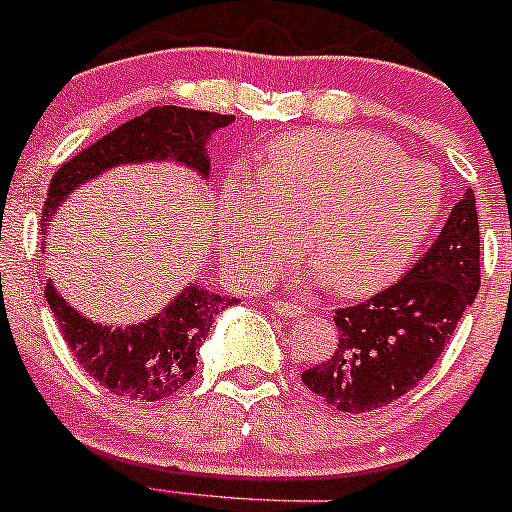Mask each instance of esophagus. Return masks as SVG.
<instances>
[{"label": "esophagus", "mask_w": 512, "mask_h": 512, "mask_svg": "<svg viewBox=\"0 0 512 512\" xmlns=\"http://www.w3.org/2000/svg\"><path fill=\"white\" fill-rule=\"evenodd\" d=\"M273 310H276L278 315H283V318H300V315H305L303 305L288 303V300H276V303H273Z\"/></svg>", "instance_id": "34e87169"}]
</instances>
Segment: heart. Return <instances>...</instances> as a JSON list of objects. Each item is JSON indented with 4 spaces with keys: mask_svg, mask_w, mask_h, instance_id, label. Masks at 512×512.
<instances>
[{
    "mask_svg": "<svg viewBox=\"0 0 512 512\" xmlns=\"http://www.w3.org/2000/svg\"><path fill=\"white\" fill-rule=\"evenodd\" d=\"M439 175L392 140L362 130L288 135L271 147L256 179L226 177L219 249L241 278L308 251L342 295L389 286L429 239L441 212Z\"/></svg>",
    "mask_w": 512,
    "mask_h": 512,
    "instance_id": "heart-1",
    "label": "heart"
}]
</instances>
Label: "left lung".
Returning <instances> with one entry per match:
<instances>
[{
  "mask_svg": "<svg viewBox=\"0 0 512 512\" xmlns=\"http://www.w3.org/2000/svg\"><path fill=\"white\" fill-rule=\"evenodd\" d=\"M478 288V212L473 189H466L439 239L402 281L335 310L337 350L303 372L305 387L347 414L387 407L416 387L444 355Z\"/></svg>",
  "mask_w": 512,
  "mask_h": 512,
  "instance_id": "1",
  "label": "left lung"
}]
</instances>
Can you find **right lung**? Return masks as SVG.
<instances>
[{"mask_svg": "<svg viewBox=\"0 0 512 512\" xmlns=\"http://www.w3.org/2000/svg\"><path fill=\"white\" fill-rule=\"evenodd\" d=\"M231 120L234 115L160 105L110 130L54 172L44 202V226H49L46 221L73 189L108 167L175 160L209 177L204 145L214 130L226 128ZM46 300L78 365L113 394L138 402H157L177 394L194 377L197 350L214 315L226 305L239 303L192 283L155 318L128 328H108L83 318L51 283H46Z\"/></svg>", "mask_w": 512, "mask_h": 512, "instance_id": "obj_1", "label": "right lung"}]
</instances>
